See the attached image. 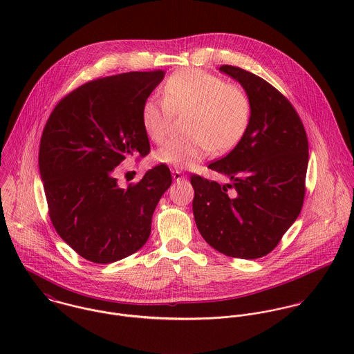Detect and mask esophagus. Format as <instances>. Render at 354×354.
I'll return each mask as SVG.
<instances>
[{"label":"esophagus","instance_id":"1","mask_svg":"<svg viewBox=\"0 0 354 354\" xmlns=\"http://www.w3.org/2000/svg\"><path fill=\"white\" fill-rule=\"evenodd\" d=\"M171 173H173V178L174 180H184V178H187V176L183 173V171H180V170H176V169H173L171 170Z\"/></svg>","mask_w":354,"mask_h":354}]
</instances>
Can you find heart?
Here are the masks:
<instances>
[{"instance_id":"1","label":"heart","mask_w":354,"mask_h":354,"mask_svg":"<svg viewBox=\"0 0 354 354\" xmlns=\"http://www.w3.org/2000/svg\"><path fill=\"white\" fill-rule=\"evenodd\" d=\"M188 113L187 138L166 140L153 158L174 167H192L211 151L236 147L251 122L252 103L245 90L202 69H181L162 87V100H147L142 125L152 142H162L174 114Z\"/></svg>"}]
</instances>
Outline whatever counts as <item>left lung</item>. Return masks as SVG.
Segmentation results:
<instances>
[{"instance_id": "1", "label": "left lung", "mask_w": 354, "mask_h": 354, "mask_svg": "<svg viewBox=\"0 0 354 354\" xmlns=\"http://www.w3.org/2000/svg\"><path fill=\"white\" fill-rule=\"evenodd\" d=\"M219 71L244 87L252 117L241 142L208 165L230 184L191 176L194 215L214 250L259 259L279 244L301 212L308 139L296 109L274 86L239 66L222 65Z\"/></svg>"}]
</instances>
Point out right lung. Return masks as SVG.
I'll return each instance as SVG.
<instances>
[{
    "mask_svg": "<svg viewBox=\"0 0 354 354\" xmlns=\"http://www.w3.org/2000/svg\"><path fill=\"white\" fill-rule=\"evenodd\" d=\"M165 72L95 79L53 109L39 145V171L51 223L82 257L100 264L139 251L150 237L153 209L171 184L165 163L121 188L115 167L146 156L150 142L142 107Z\"/></svg>",
    "mask_w": 354,
    "mask_h": 354,
    "instance_id": "obj_1",
    "label": "right lung"
}]
</instances>
